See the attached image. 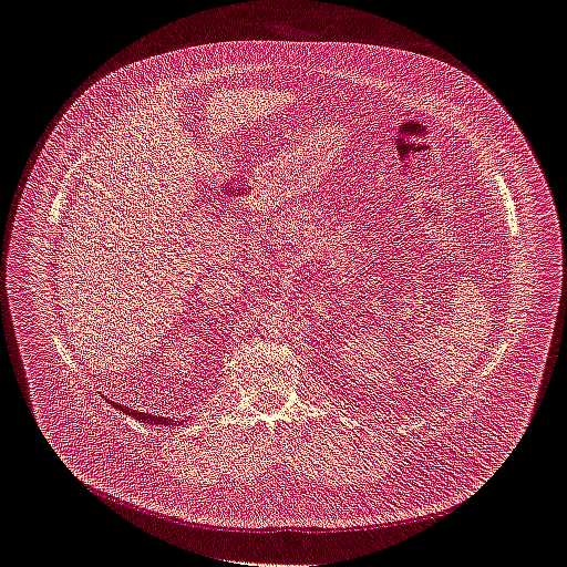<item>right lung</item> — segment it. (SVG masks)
Masks as SVG:
<instances>
[{"label":"right lung","instance_id":"obj_1","mask_svg":"<svg viewBox=\"0 0 567 567\" xmlns=\"http://www.w3.org/2000/svg\"><path fill=\"white\" fill-rule=\"evenodd\" d=\"M110 404L114 405V408H118L121 412H125V414H130V416H134L137 421H142V423H146V425H159V427H165V425H176L178 421H172V419H165V416H157V414H146V412H140V410H134V408H130V405H121L114 404V402H110ZM185 421H181V425H183Z\"/></svg>","mask_w":567,"mask_h":567}]
</instances>
